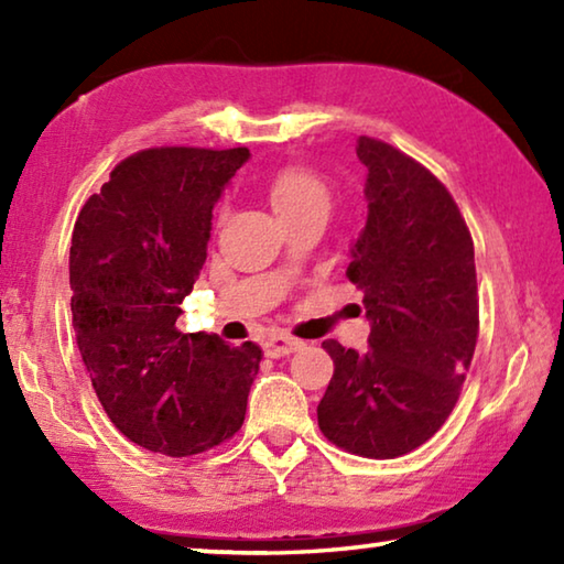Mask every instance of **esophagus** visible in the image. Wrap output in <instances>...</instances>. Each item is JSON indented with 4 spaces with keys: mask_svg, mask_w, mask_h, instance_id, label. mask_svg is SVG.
I'll return each instance as SVG.
<instances>
[{
    "mask_svg": "<svg viewBox=\"0 0 564 564\" xmlns=\"http://www.w3.org/2000/svg\"><path fill=\"white\" fill-rule=\"evenodd\" d=\"M303 348V340L299 338H291V336H271L269 340L263 343V350L269 358H283V356H291V352L301 350Z\"/></svg>",
    "mask_w": 564,
    "mask_h": 564,
    "instance_id": "obj_1",
    "label": "esophagus"
}]
</instances>
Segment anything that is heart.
Listing matches in <instances>:
<instances>
[{
  "label": "heart",
  "mask_w": 564,
  "mask_h": 564,
  "mask_svg": "<svg viewBox=\"0 0 564 564\" xmlns=\"http://www.w3.org/2000/svg\"><path fill=\"white\" fill-rule=\"evenodd\" d=\"M269 198L281 221L313 212V208L328 212L330 206V191L326 181L301 166H285L275 171L269 181Z\"/></svg>",
  "instance_id": "1"
}]
</instances>
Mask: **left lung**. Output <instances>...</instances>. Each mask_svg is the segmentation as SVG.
I'll return each mask as SVG.
<instances>
[{"label": "left lung", "mask_w": 564, "mask_h": 564, "mask_svg": "<svg viewBox=\"0 0 564 564\" xmlns=\"http://www.w3.org/2000/svg\"><path fill=\"white\" fill-rule=\"evenodd\" d=\"M368 212L348 279L366 293L368 350L326 340L323 435L362 457L405 455L453 413L477 343L473 238L447 188L386 141L360 137Z\"/></svg>", "instance_id": "1"}]
</instances>
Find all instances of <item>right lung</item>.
Returning <instances> with one entry per match:
<instances>
[{"label": "right lung", "mask_w": 564, "mask_h": 564, "mask_svg": "<svg viewBox=\"0 0 564 564\" xmlns=\"http://www.w3.org/2000/svg\"><path fill=\"white\" fill-rule=\"evenodd\" d=\"M248 149H149L84 204L69 251L72 323L111 423L151 453L186 457L243 425L263 350L178 333L212 218Z\"/></svg>", "instance_id": "obj_1"}]
</instances>
